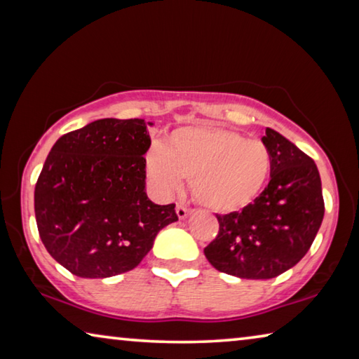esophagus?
Here are the masks:
<instances>
[{"label": "esophagus", "instance_id": "34e87169", "mask_svg": "<svg viewBox=\"0 0 359 359\" xmlns=\"http://www.w3.org/2000/svg\"><path fill=\"white\" fill-rule=\"evenodd\" d=\"M175 212H177V217L180 218V220H184V218H187L188 215L191 214V209H188V208H185V205H177V208H175Z\"/></svg>", "mask_w": 359, "mask_h": 359}]
</instances>
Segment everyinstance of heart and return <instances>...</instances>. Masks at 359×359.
Listing matches in <instances>:
<instances>
[{"label":"heart","mask_w":359,"mask_h":359,"mask_svg":"<svg viewBox=\"0 0 359 359\" xmlns=\"http://www.w3.org/2000/svg\"><path fill=\"white\" fill-rule=\"evenodd\" d=\"M147 175L165 198L182 191L185 177L199 204L220 214L247 208L271 174L267 145L238 131L210 125L172 131L168 147L155 145L147 155Z\"/></svg>","instance_id":"1"}]
</instances>
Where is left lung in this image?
I'll return each mask as SVG.
<instances>
[{
    "label": "left lung",
    "mask_w": 359,
    "mask_h": 359,
    "mask_svg": "<svg viewBox=\"0 0 359 359\" xmlns=\"http://www.w3.org/2000/svg\"><path fill=\"white\" fill-rule=\"evenodd\" d=\"M271 180L241 212L217 215L218 234L204 248L217 271L241 278H274L309 252L325 215L317 165L309 155L266 128Z\"/></svg>",
    "instance_id": "obj_1"
}]
</instances>
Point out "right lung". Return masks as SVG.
Listing matches in <instances>:
<instances>
[{
    "mask_svg": "<svg viewBox=\"0 0 359 359\" xmlns=\"http://www.w3.org/2000/svg\"><path fill=\"white\" fill-rule=\"evenodd\" d=\"M150 144L142 118H101L52 147L36 182L34 214L42 244L71 274L106 278L135 269L158 231L177 222L175 204L158 205L145 193Z\"/></svg>",
    "mask_w": 359,
    "mask_h": 359,
    "instance_id": "obj_1",
    "label": "right lung"
}]
</instances>
